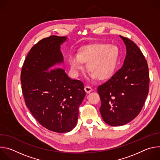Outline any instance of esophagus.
<instances>
[{
  "label": "esophagus",
  "mask_w": 160,
  "mask_h": 160,
  "mask_svg": "<svg viewBox=\"0 0 160 160\" xmlns=\"http://www.w3.org/2000/svg\"><path fill=\"white\" fill-rule=\"evenodd\" d=\"M84 90L87 93H90L91 91L92 90V88H91L90 86H85V88H84Z\"/></svg>",
  "instance_id": "esophagus-1"
}]
</instances>
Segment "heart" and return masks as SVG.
<instances>
[{
	"instance_id": "1",
	"label": "heart",
	"mask_w": 160,
	"mask_h": 160,
	"mask_svg": "<svg viewBox=\"0 0 160 160\" xmlns=\"http://www.w3.org/2000/svg\"><path fill=\"white\" fill-rule=\"evenodd\" d=\"M118 56V49L115 45L96 43L82 48L78 54L71 53L68 56V61L75 75H78L80 72L83 70V62H87L90 78H97L102 80L113 75Z\"/></svg>"
}]
</instances>
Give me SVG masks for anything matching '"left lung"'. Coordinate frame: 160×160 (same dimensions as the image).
Listing matches in <instances>:
<instances>
[{
    "mask_svg": "<svg viewBox=\"0 0 160 160\" xmlns=\"http://www.w3.org/2000/svg\"><path fill=\"white\" fill-rule=\"evenodd\" d=\"M126 45L122 67L98 87L103 120L111 126L129 123L141 112L149 92V73L147 61L133 41L120 36Z\"/></svg>",
    "mask_w": 160,
    "mask_h": 160,
    "instance_id": "8db88e82",
    "label": "left lung"
}]
</instances>
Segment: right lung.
I'll list each match as a JSON object with an SVG mask.
<instances>
[{
    "instance_id": "right-lung-1",
    "label": "right lung",
    "mask_w": 160,
    "mask_h": 160,
    "mask_svg": "<svg viewBox=\"0 0 160 160\" xmlns=\"http://www.w3.org/2000/svg\"><path fill=\"white\" fill-rule=\"evenodd\" d=\"M66 38L52 35L40 40L30 49L21 72L27 108L42 126L58 133L75 128L85 96L83 82L56 67L63 62L60 48Z\"/></svg>"
}]
</instances>
